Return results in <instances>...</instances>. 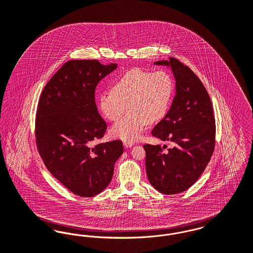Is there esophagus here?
I'll return each mask as SVG.
<instances>
[{
  "instance_id": "obj_1",
  "label": "esophagus",
  "mask_w": 253,
  "mask_h": 253,
  "mask_svg": "<svg viewBox=\"0 0 253 253\" xmlns=\"http://www.w3.org/2000/svg\"><path fill=\"white\" fill-rule=\"evenodd\" d=\"M123 145H124L125 148H130V147H132L134 145V143L131 142V141H124Z\"/></svg>"
}]
</instances>
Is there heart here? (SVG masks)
I'll return each mask as SVG.
<instances>
[{"label": "heart", "mask_w": 253, "mask_h": 253, "mask_svg": "<svg viewBox=\"0 0 253 253\" xmlns=\"http://www.w3.org/2000/svg\"><path fill=\"white\" fill-rule=\"evenodd\" d=\"M174 83L164 71L150 73L134 68L121 75L111 86V92L98 98V106L106 119L118 121L111 133L126 141L138 139L147 124L164 119L172 102Z\"/></svg>", "instance_id": "heart-1"}]
</instances>
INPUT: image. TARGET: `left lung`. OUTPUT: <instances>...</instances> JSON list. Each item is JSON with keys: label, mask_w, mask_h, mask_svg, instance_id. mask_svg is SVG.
Here are the masks:
<instances>
[{"label": "left lung", "mask_w": 253, "mask_h": 253, "mask_svg": "<svg viewBox=\"0 0 253 253\" xmlns=\"http://www.w3.org/2000/svg\"><path fill=\"white\" fill-rule=\"evenodd\" d=\"M155 64L171 67L176 95L152 135L173 146L164 152L160 145L144 144L145 166L154 188L172 195L187 190L205 171L215 148L216 125L208 90L192 70L174 57Z\"/></svg>", "instance_id": "obj_1"}]
</instances>
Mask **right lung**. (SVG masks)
Here are the masks:
<instances>
[{
	"mask_svg": "<svg viewBox=\"0 0 253 253\" xmlns=\"http://www.w3.org/2000/svg\"><path fill=\"white\" fill-rule=\"evenodd\" d=\"M117 68L95 59L68 61L46 83L38 102V152L49 173L80 197L104 190L123 153L120 140L92 146L107 130L95 104V88Z\"/></svg>",
	"mask_w": 253,
	"mask_h": 253,
	"instance_id": "add662e5",
	"label": "right lung"
}]
</instances>
